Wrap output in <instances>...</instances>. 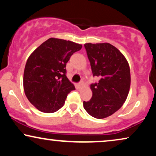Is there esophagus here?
Listing matches in <instances>:
<instances>
[{
  "mask_svg": "<svg viewBox=\"0 0 156 156\" xmlns=\"http://www.w3.org/2000/svg\"><path fill=\"white\" fill-rule=\"evenodd\" d=\"M82 86H83V82H80L79 83H78V85H77V87H78V88H80Z\"/></svg>",
  "mask_w": 156,
  "mask_h": 156,
  "instance_id": "1",
  "label": "esophagus"
}]
</instances>
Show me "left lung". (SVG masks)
<instances>
[{
  "label": "left lung",
  "mask_w": 156,
  "mask_h": 156,
  "mask_svg": "<svg viewBox=\"0 0 156 156\" xmlns=\"http://www.w3.org/2000/svg\"><path fill=\"white\" fill-rule=\"evenodd\" d=\"M93 76L98 83L90 85L92 98L83 101L85 110L96 119H104L119 110L129 94L130 70L127 60L109 43L84 44Z\"/></svg>",
  "instance_id": "obj_1"
}]
</instances>
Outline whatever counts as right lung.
Segmentation results:
<instances>
[{"instance_id":"right-lung-1","label":"right lung","mask_w":156,"mask_h":156,"mask_svg":"<svg viewBox=\"0 0 156 156\" xmlns=\"http://www.w3.org/2000/svg\"><path fill=\"white\" fill-rule=\"evenodd\" d=\"M82 45L71 41L50 38L29 57L23 73V89L27 98L39 111L57 112L67 96L75 90L66 76V63Z\"/></svg>"}]
</instances>
